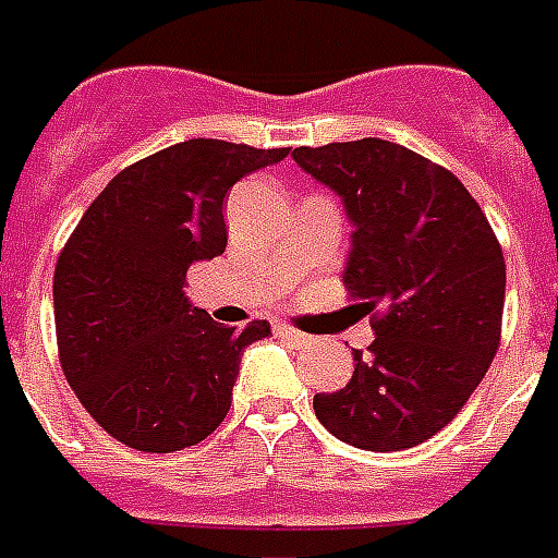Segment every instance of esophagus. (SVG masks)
I'll return each mask as SVG.
<instances>
[{"label":"esophagus","instance_id":"esophagus-1","mask_svg":"<svg viewBox=\"0 0 558 558\" xmlns=\"http://www.w3.org/2000/svg\"><path fill=\"white\" fill-rule=\"evenodd\" d=\"M275 332H278L280 339H287L289 344H306V341H310V336L298 332L295 327H289V324H275Z\"/></svg>","mask_w":558,"mask_h":558}]
</instances>
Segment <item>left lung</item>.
<instances>
[{
	"label": "left lung",
	"mask_w": 558,
	"mask_h": 558,
	"mask_svg": "<svg viewBox=\"0 0 558 558\" xmlns=\"http://www.w3.org/2000/svg\"><path fill=\"white\" fill-rule=\"evenodd\" d=\"M292 159L341 196L353 234L344 287L376 339L341 390L315 393L318 423L367 451L420 446L454 420L501 341L507 266L460 179L402 144L295 147Z\"/></svg>",
	"instance_id": "1"
}]
</instances>
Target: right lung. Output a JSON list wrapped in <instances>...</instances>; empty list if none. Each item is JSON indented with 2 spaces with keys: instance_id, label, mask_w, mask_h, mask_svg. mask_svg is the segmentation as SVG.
I'll return each instance as SVG.
<instances>
[{
  "instance_id": "add662e5",
  "label": "right lung",
  "mask_w": 558,
  "mask_h": 558,
  "mask_svg": "<svg viewBox=\"0 0 558 558\" xmlns=\"http://www.w3.org/2000/svg\"><path fill=\"white\" fill-rule=\"evenodd\" d=\"M287 153L217 138L173 144L121 170L69 236L54 269L60 365L118 442L168 454L226 420L243 350L271 327H219L191 304L185 275L226 252L231 185Z\"/></svg>"
}]
</instances>
